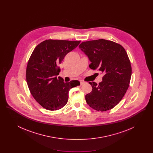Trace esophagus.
<instances>
[{"label":"esophagus","instance_id":"obj_1","mask_svg":"<svg viewBox=\"0 0 153 153\" xmlns=\"http://www.w3.org/2000/svg\"><path fill=\"white\" fill-rule=\"evenodd\" d=\"M85 84V82H84V81H80V85H82L83 84Z\"/></svg>","mask_w":153,"mask_h":153}]
</instances>
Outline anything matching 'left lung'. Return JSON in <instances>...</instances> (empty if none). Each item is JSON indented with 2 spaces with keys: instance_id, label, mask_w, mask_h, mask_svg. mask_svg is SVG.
<instances>
[{
  "instance_id": "left-lung-1",
  "label": "left lung",
  "mask_w": 153,
  "mask_h": 153,
  "mask_svg": "<svg viewBox=\"0 0 153 153\" xmlns=\"http://www.w3.org/2000/svg\"><path fill=\"white\" fill-rule=\"evenodd\" d=\"M79 48L91 62L89 68L104 74L99 84L89 82L92 89L85 96L86 102L98 111L112 109L123 99L130 85L132 68L127 52L121 45L103 39L82 42Z\"/></svg>"
}]
</instances>
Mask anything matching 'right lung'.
<instances>
[{
	"label": "right lung",
	"mask_w": 153,
	"mask_h": 153,
	"mask_svg": "<svg viewBox=\"0 0 153 153\" xmlns=\"http://www.w3.org/2000/svg\"><path fill=\"white\" fill-rule=\"evenodd\" d=\"M80 41L47 39L33 51L26 68V81L31 94L43 108L50 111L62 108L68 100L69 90L80 85L77 80L65 82L57 76L58 65Z\"/></svg>",
	"instance_id": "1"
}]
</instances>
